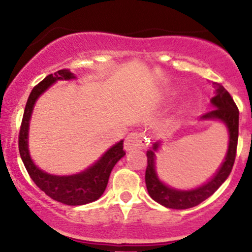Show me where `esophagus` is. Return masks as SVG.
Wrapping results in <instances>:
<instances>
[{
	"label": "esophagus",
	"instance_id": "1",
	"mask_svg": "<svg viewBox=\"0 0 252 252\" xmlns=\"http://www.w3.org/2000/svg\"><path fill=\"white\" fill-rule=\"evenodd\" d=\"M146 146V142H144L143 134L138 131L130 132V134L126 136V141H124V149L126 152H130V150L134 149H142Z\"/></svg>",
	"mask_w": 252,
	"mask_h": 252
}]
</instances>
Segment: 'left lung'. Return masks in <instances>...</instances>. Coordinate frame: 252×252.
I'll use <instances>...</instances> for the list:
<instances>
[{
	"mask_svg": "<svg viewBox=\"0 0 252 252\" xmlns=\"http://www.w3.org/2000/svg\"><path fill=\"white\" fill-rule=\"evenodd\" d=\"M213 85L216 89V94L211 99V104L215 106V109L202 115L200 120L219 121V122L225 124V126L227 128L228 149L225 160L219 167L216 175L205 185L189 190L176 189L161 181L158 173H156L155 154L160 147V142L154 143L153 148L147 152L148 164H147L146 169V186L153 200L158 202L164 207L185 210L196 206L212 195L221 186L222 182L226 180L231 170H232L236 158L237 142H238L239 111L231 94L224 89V86L218 83H213Z\"/></svg>",
	"mask_w": 252,
	"mask_h": 252,
	"instance_id": "1",
	"label": "left lung"
}]
</instances>
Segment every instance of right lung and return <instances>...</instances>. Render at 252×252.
I'll return each instance as SVG.
<instances>
[{"label": "right lung", "instance_id": "obj_1", "mask_svg": "<svg viewBox=\"0 0 252 252\" xmlns=\"http://www.w3.org/2000/svg\"><path fill=\"white\" fill-rule=\"evenodd\" d=\"M74 74L70 70H60L54 74H50L32 90L27 104H26L24 118L19 135V152L28 174L42 192H45L53 200L78 206L96 201L100 198L108 185L110 173L118 161L126 155L123 150V140L109 148L92 166L78 174L53 175L43 172L32 160L28 149V130L30 121L33 112L34 104L43 92L57 80L74 79Z\"/></svg>", "mask_w": 252, "mask_h": 252}]
</instances>
